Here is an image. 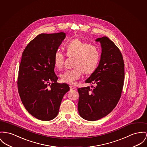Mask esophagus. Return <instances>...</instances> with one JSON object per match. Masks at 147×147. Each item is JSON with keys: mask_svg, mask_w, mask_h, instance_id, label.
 <instances>
[{"mask_svg": "<svg viewBox=\"0 0 147 147\" xmlns=\"http://www.w3.org/2000/svg\"><path fill=\"white\" fill-rule=\"evenodd\" d=\"M69 88H70V90H73V89H75V88H75V86H71V85L69 86Z\"/></svg>", "mask_w": 147, "mask_h": 147, "instance_id": "34e87169", "label": "esophagus"}]
</instances>
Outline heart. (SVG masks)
Returning a JSON list of instances; mask_svg holds the SVG:
<instances>
[{
	"instance_id": "obj_1",
	"label": "heart",
	"mask_w": 147,
	"mask_h": 147,
	"mask_svg": "<svg viewBox=\"0 0 147 147\" xmlns=\"http://www.w3.org/2000/svg\"><path fill=\"white\" fill-rule=\"evenodd\" d=\"M67 56L75 57L74 69L66 70L60 75L62 81L70 85H74L82 75L90 74L95 71L98 66L100 53L98 47L93 44L81 39H75L66 43L65 46ZM65 55L59 50L57 49L54 53L53 62L57 69L63 67Z\"/></svg>"
}]
</instances>
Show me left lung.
<instances>
[{"mask_svg":"<svg viewBox=\"0 0 147 147\" xmlns=\"http://www.w3.org/2000/svg\"><path fill=\"white\" fill-rule=\"evenodd\" d=\"M101 54L98 67L86 81L94 86L78 89L79 115L95 121L108 115L120 98L124 79V63L121 52L107 37L98 38Z\"/></svg>","mask_w":147,"mask_h":147,"instance_id":"8db88e82","label":"left lung"}]
</instances>
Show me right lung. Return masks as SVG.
Wrapping results in <instances>:
<instances>
[{"instance_id": "1", "label": "right lung", "mask_w": 147, "mask_h": 147, "mask_svg": "<svg viewBox=\"0 0 147 147\" xmlns=\"http://www.w3.org/2000/svg\"><path fill=\"white\" fill-rule=\"evenodd\" d=\"M66 33H41L24 50L18 78V88L24 107L34 117L49 121L56 117L64 95L69 90L67 84L57 82L53 62L56 50Z\"/></svg>"}]
</instances>
